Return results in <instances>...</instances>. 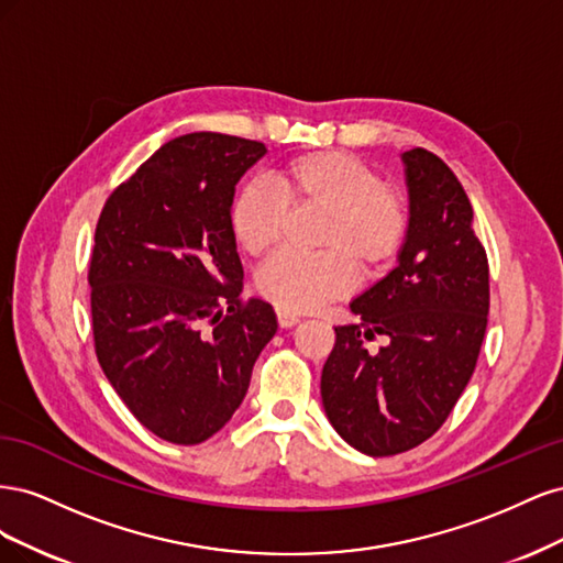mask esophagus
<instances>
[{
  "label": "esophagus",
  "instance_id": "obj_1",
  "mask_svg": "<svg viewBox=\"0 0 563 563\" xmlns=\"http://www.w3.org/2000/svg\"><path fill=\"white\" fill-rule=\"evenodd\" d=\"M277 321H279V327H282V329H291V327H296V323L300 321V317H298V314H294V312H284V310H279V312H277Z\"/></svg>",
  "mask_w": 563,
  "mask_h": 563
}]
</instances>
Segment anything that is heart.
I'll return each mask as SVG.
<instances>
[{"instance_id":"heart-1","label":"heart","mask_w":563,"mask_h":563,"mask_svg":"<svg viewBox=\"0 0 563 563\" xmlns=\"http://www.w3.org/2000/svg\"><path fill=\"white\" fill-rule=\"evenodd\" d=\"M280 195L244 185L230 203L234 242L253 258L275 251L288 225L286 206L323 211L314 255H277L258 275V291L284 312H310L352 291L354 267L378 277L397 261L408 232L404 197L376 168L343 150L305 152L272 172Z\"/></svg>"}]
</instances>
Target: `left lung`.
Segmentation results:
<instances>
[{"label": "left lung", "instance_id": "obj_1", "mask_svg": "<svg viewBox=\"0 0 563 563\" xmlns=\"http://www.w3.org/2000/svg\"><path fill=\"white\" fill-rule=\"evenodd\" d=\"M408 232L399 265L350 302L335 327L321 401L335 432L373 457L428 441L467 387L488 321V258L472 203L451 168L424 147L401 155ZM386 338L378 353L365 340Z\"/></svg>", "mask_w": 563, "mask_h": 563}]
</instances>
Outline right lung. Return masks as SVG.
I'll return each mask as SVG.
<instances>
[{"instance_id":"obj_1","label":"right lung","mask_w":563,"mask_h":563,"mask_svg":"<svg viewBox=\"0 0 563 563\" xmlns=\"http://www.w3.org/2000/svg\"><path fill=\"white\" fill-rule=\"evenodd\" d=\"M265 152L225 133L180 135L119 185L98 218L96 356L129 411L172 444H201L223 428L277 333L272 305L242 298L230 230L234 185Z\"/></svg>"}]
</instances>
